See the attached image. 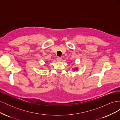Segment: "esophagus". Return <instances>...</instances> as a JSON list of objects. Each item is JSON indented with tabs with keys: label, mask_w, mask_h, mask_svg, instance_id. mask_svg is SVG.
I'll return each mask as SVG.
<instances>
[{
	"label": "esophagus",
	"mask_w": 120,
	"mask_h": 120,
	"mask_svg": "<svg viewBox=\"0 0 120 120\" xmlns=\"http://www.w3.org/2000/svg\"><path fill=\"white\" fill-rule=\"evenodd\" d=\"M57 61H61V60H62V58L60 57H58L57 58Z\"/></svg>",
	"instance_id": "1"
}]
</instances>
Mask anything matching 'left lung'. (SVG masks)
Segmentation results:
<instances>
[{
  "mask_svg": "<svg viewBox=\"0 0 120 120\" xmlns=\"http://www.w3.org/2000/svg\"><path fill=\"white\" fill-rule=\"evenodd\" d=\"M77 70V68H75V69H74V70Z\"/></svg>",
  "mask_w": 120,
  "mask_h": 120,
  "instance_id": "8db88e82",
  "label": "left lung"
}]
</instances>
